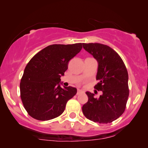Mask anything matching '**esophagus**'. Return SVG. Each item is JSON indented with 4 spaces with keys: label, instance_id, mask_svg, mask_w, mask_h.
<instances>
[{
    "label": "esophagus",
    "instance_id": "obj_1",
    "mask_svg": "<svg viewBox=\"0 0 148 148\" xmlns=\"http://www.w3.org/2000/svg\"><path fill=\"white\" fill-rule=\"evenodd\" d=\"M84 91H82V90H77V95H79V94H82V93H84Z\"/></svg>",
    "mask_w": 148,
    "mask_h": 148
}]
</instances>
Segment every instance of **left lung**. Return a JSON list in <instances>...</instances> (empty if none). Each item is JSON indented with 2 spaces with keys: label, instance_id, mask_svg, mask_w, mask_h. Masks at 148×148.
<instances>
[{
  "label": "left lung",
  "instance_id": "left-lung-1",
  "mask_svg": "<svg viewBox=\"0 0 148 148\" xmlns=\"http://www.w3.org/2000/svg\"><path fill=\"white\" fill-rule=\"evenodd\" d=\"M98 62L94 88L102 91L99 98L86 92L88 101L82 107L84 116L99 123H109L121 116L126 108L129 90L128 73L122 58L108 46L100 43L82 44Z\"/></svg>",
  "mask_w": 148,
  "mask_h": 148
}]
</instances>
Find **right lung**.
Returning a JSON list of instances; mask_svg holds the SVG:
<instances>
[{"label": "right lung", "instance_id": "add662e5", "mask_svg": "<svg viewBox=\"0 0 148 148\" xmlns=\"http://www.w3.org/2000/svg\"><path fill=\"white\" fill-rule=\"evenodd\" d=\"M82 48V43L52 44L38 52L26 65L20 94L24 108L34 119L48 121L60 116L67 101L77 94L75 88H61L60 77Z\"/></svg>", "mask_w": 148, "mask_h": 148}]
</instances>
